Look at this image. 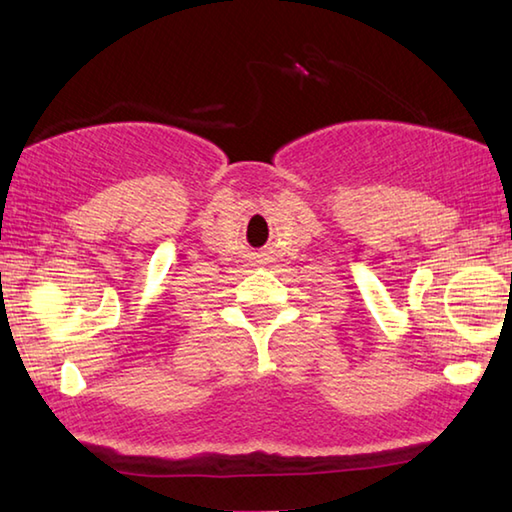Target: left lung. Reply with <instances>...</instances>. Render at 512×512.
<instances>
[{"label":"left lung","instance_id":"obj_1","mask_svg":"<svg viewBox=\"0 0 512 512\" xmlns=\"http://www.w3.org/2000/svg\"><path fill=\"white\" fill-rule=\"evenodd\" d=\"M510 277H512V275H510Z\"/></svg>","mask_w":512,"mask_h":512}]
</instances>
